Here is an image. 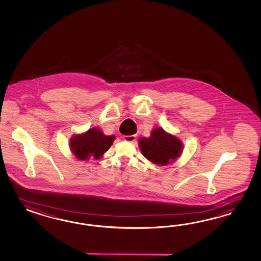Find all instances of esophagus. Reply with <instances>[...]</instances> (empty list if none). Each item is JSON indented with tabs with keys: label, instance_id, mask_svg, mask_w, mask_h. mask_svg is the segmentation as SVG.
<instances>
[{
	"label": "esophagus",
	"instance_id": "esophagus-1",
	"mask_svg": "<svg viewBox=\"0 0 261 261\" xmlns=\"http://www.w3.org/2000/svg\"><path fill=\"white\" fill-rule=\"evenodd\" d=\"M123 140H124V142H136V136L135 135H132V136H124L123 137Z\"/></svg>",
	"mask_w": 261,
	"mask_h": 261
}]
</instances>
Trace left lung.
<instances>
[{
    "instance_id": "left-lung-1",
    "label": "left lung",
    "mask_w": 261,
    "mask_h": 261,
    "mask_svg": "<svg viewBox=\"0 0 261 261\" xmlns=\"http://www.w3.org/2000/svg\"><path fill=\"white\" fill-rule=\"evenodd\" d=\"M138 142L142 155L157 166L173 164L182 156L184 151L182 141L162 127H155L148 138H140Z\"/></svg>"
}]
</instances>
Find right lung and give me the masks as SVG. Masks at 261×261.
Wrapping results in <instances>:
<instances>
[{
    "label": "right lung",
    "instance_id": "right-lung-1",
    "mask_svg": "<svg viewBox=\"0 0 261 261\" xmlns=\"http://www.w3.org/2000/svg\"><path fill=\"white\" fill-rule=\"evenodd\" d=\"M115 139L114 135H104L99 128L92 127L84 133L73 135L69 146L72 155L79 161H88L91 158L99 160L109 150Z\"/></svg>",
    "mask_w": 261,
    "mask_h": 261
}]
</instances>
